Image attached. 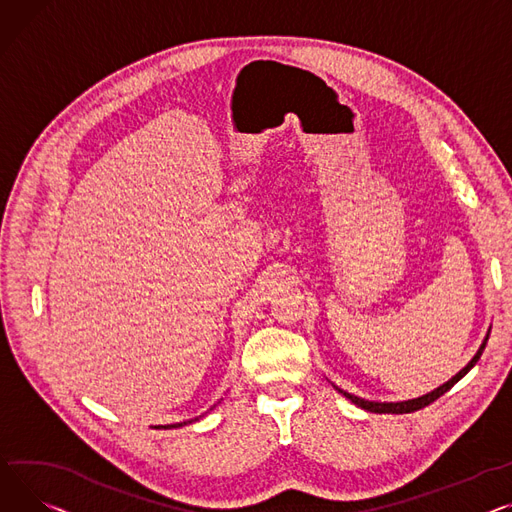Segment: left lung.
Masks as SVG:
<instances>
[{
  "label": "left lung",
  "instance_id": "8db88e82",
  "mask_svg": "<svg viewBox=\"0 0 512 512\" xmlns=\"http://www.w3.org/2000/svg\"><path fill=\"white\" fill-rule=\"evenodd\" d=\"M490 337V335H488ZM488 337L484 339V344H482V348L478 350V354H475L473 358H471V362L459 372V374H455V377L451 379V381H447L445 385L442 387H438V389H434L432 393H428V395H422V397H418V399H410V401H399V403H379V401H366V399H362V397H356V395H350V393H346V391H342V389H337L339 393H344L352 403H356L358 407H362V410H368V412H374V414H410V412H416V410H422V407H426V405H430L432 401H436L440 395H445L457 381H461L465 374L475 366V362L480 360V356H482V352H484V348H486V344H488Z\"/></svg>",
  "mask_w": 512,
  "mask_h": 512
}]
</instances>
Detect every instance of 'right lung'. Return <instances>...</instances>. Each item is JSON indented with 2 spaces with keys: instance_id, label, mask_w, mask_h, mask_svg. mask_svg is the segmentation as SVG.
Returning a JSON list of instances; mask_svg holds the SVG:
<instances>
[{
  "instance_id": "right-lung-1",
  "label": "right lung",
  "mask_w": 512,
  "mask_h": 512,
  "mask_svg": "<svg viewBox=\"0 0 512 512\" xmlns=\"http://www.w3.org/2000/svg\"><path fill=\"white\" fill-rule=\"evenodd\" d=\"M201 418V416H199ZM197 420V418H195ZM193 420H189V422H181V424H170V426H162V428H177V426H183V424H191ZM156 428H160V426H156Z\"/></svg>"
}]
</instances>
